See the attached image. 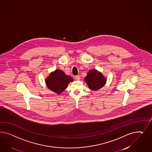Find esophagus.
<instances>
[{"mask_svg": "<svg viewBox=\"0 0 152 152\" xmlns=\"http://www.w3.org/2000/svg\"><path fill=\"white\" fill-rule=\"evenodd\" d=\"M75 78L77 80H79L80 79V76L79 75H77L75 76Z\"/></svg>", "mask_w": 152, "mask_h": 152, "instance_id": "esophagus-1", "label": "esophagus"}]
</instances>
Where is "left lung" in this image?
Here are the masks:
<instances>
[{
  "mask_svg": "<svg viewBox=\"0 0 152 152\" xmlns=\"http://www.w3.org/2000/svg\"><path fill=\"white\" fill-rule=\"evenodd\" d=\"M85 81L88 83V88L91 90L96 91L103 87L106 83V79L100 72L96 70H90L85 78Z\"/></svg>",
  "mask_w": 152,
  "mask_h": 152,
  "instance_id": "8db88e82",
  "label": "left lung"
}]
</instances>
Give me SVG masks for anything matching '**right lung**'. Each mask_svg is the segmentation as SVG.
<instances>
[{
	"instance_id": "1",
	"label": "right lung",
	"mask_w": 152,
	"mask_h": 152,
	"mask_svg": "<svg viewBox=\"0 0 152 152\" xmlns=\"http://www.w3.org/2000/svg\"><path fill=\"white\" fill-rule=\"evenodd\" d=\"M73 81V78L66 75L62 71L57 69L50 74L46 79V83L48 88L52 91L60 94L66 88L69 83Z\"/></svg>"
}]
</instances>
